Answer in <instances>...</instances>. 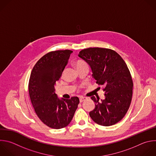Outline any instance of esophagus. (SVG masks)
Wrapping results in <instances>:
<instances>
[{"instance_id": "obj_1", "label": "esophagus", "mask_w": 156, "mask_h": 156, "mask_svg": "<svg viewBox=\"0 0 156 156\" xmlns=\"http://www.w3.org/2000/svg\"><path fill=\"white\" fill-rule=\"evenodd\" d=\"M86 99H87V98H86V97H80V103H82L83 101H85Z\"/></svg>"}]
</instances>
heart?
I'll list each match as a JSON object with an SVG mask.
<instances>
[{
    "label": "heart",
    "mask_w": 156,
    "mask_h": 156,
    "mask_svg": "<svg viewBox=\"0 0 156 156\" xmlns=\"http://www.w3.org/2000/svg\"><path fill=\"white\" fill-rule=\"evenodd\" d=\"M84 65H86V64L84 62L82 61H77V62H76V64H75V66H76V69L78 68V67H81V66H84Z\"/></svg>",
    "instance_id": "1"
}]
</instances>
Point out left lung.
I'll use <instances>...</instances> for the list:
<instances>
[{
	"label": "left lung",
	"instance_id": "left-lung-1",
	"mask_svg": "<svg viewBox=\"0 0 156 156\" xmlns=\"http://www.w3.org/2000/svg\"><path fill=\"white\" fill-rule=\"evenodd\" d=\"M78 56L90 66L96 83L105 86L104 99L90 97L95 108L90 117L103 126L118 123L127 112L132 97L133 81L127 64L116 51L107 48L84 49Z\"/></svg>",
	"mask_w": 156,
	"mask_h": 156
}]
</instances>
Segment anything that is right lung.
<instances>
[{
  "label": "right lung",
  "mask_w": 156,
  "mask_h": 156,
  "mask_svg": "<svg viewBox=\"0 0 156 156\" xmlns=\"http://www.w3.org/2000/svg\"><path fill=\"white\" fill-rule=\"evenodd\" d=\"M72 53L68 49L49 52L38 61L30 74L29 92L32 106L39 119L53 129L67 126L80 103L77 97L59 98L55 92L56 82Z\"/></svg>",
  "instance_id": "obj_1"
}]
</instances>
